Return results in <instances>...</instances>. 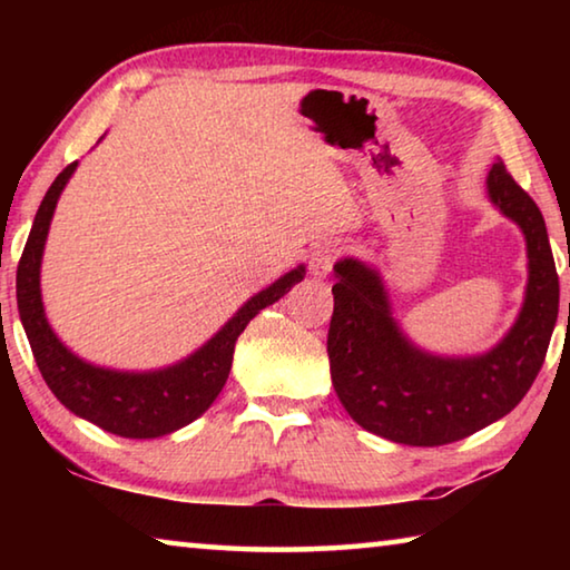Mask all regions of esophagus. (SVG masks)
<instances>
[{
    "label": "esophagus",
    "mask_w": 570,
    "mask_h": 570,
    "mask_svg": "<svg viewBox=\"0 0 570 570\" xmlns=\"http://www.w3.org/2000/svg\"><path fill=\"white\" fill-rule=\"evenodd\" d=\"M342 246L336 240H320L312 248V256H308V272H312L316 278H324L326 274L334 268V262L340 258Z\"/></svg>",
    "instance_id": "obj_1"
}]
</instances>
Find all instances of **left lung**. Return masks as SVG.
Here are the masks:
<instances>
[{
	"instance_id": "left-lung-1",
	"label": "left lung",
	"mask_w": 570,
	"mask_h": 570,
	"mask_svg": "<svg viewBox=\"0 0 570 570\" xmlns=\"http://www.w3.org/2000/svg\"><path fill=\"white\" fill-rule=\"evenodd\" d=\"M488 196L528 244V286L518 320L478 356H435L392 320L380 274L356 258L336 262L326 336L336 397L374 435L414 448L448 445L515 407L543 366L558 320V274L546 220L503 163L488 173Z\"/></svg>"
}]
</instances>
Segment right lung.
I'll return each mask as SVG.
<instances>
[{
    "label": "right lung",
    "mask_w": 570,
    "mask_h": 570,
    "mask_svg": "<svg viewBox=\"0 0 570 570\" xmlns=\"http://www.w3.org/2000/svg\"><path fill=\"white\" fill-rule=\"evenodd\" d=\"M77 168V160L70 163L60 176L55 178L50 190L45 193L40 210L27 238L17 266V306L19 320L30 340L35 362L40 366L47 387L77 417L98 424L112 435L130 440H150L170 435L200 417L228 380L230 362H234V346L240 332L254 316L282 298L292 286L304 278V266L284 274L264 292L250 296L238 308L234 320L216 336L183 360L166 370L156 372H118L95 366L75 356L57 340L52 326L47 324L42 294H40V264L42 250L50 230L57 198Z\"/></svg>",
    "instance_id": "right-lung-1"
}]
</instances>
